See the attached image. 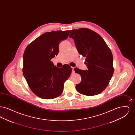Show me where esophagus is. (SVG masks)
Wrapping results in <instances>:
<instances>
[{"instance_id": "esophagus-1", "label": "esophagus", "mask_w": 135, "mask_h": 135, "mask_svg": "<svg viewBox=\"0 0 135 135\" xmlns=\"http://www.w3.org/2000/svg\"><path fill=\"white\" fill-rule=\"evenodd\" d=\"M72 73H74L75 72H74V67H72Z\"/></svg>"}]
</instances>
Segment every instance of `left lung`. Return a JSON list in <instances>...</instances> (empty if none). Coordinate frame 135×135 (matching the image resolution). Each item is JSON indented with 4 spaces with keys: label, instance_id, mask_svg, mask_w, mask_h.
Here are the masks:
<instances>
[{
    "label": "left lung",
    "instance_id": "1",
    "mask_svg": "<svg viewBox=\"0 0 135 135\" xmlns=\"http://www.w3.org/2000/svg\"><path fill=\"white\" fill-rule=\"evenodd\" d=\"M69 36L74 39L79 54L85 57L88 68L85 70L74 68L81 77L76 90L86 96L100 94L109 84L114 72L113 58L109 47L98 33L89 29L72 30Z\"/></svg>",
    "mask_w": 135,
    "mask_h": 135
}]
</instances>
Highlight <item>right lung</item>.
<instances>
[{
  "label": "right lung",
  "mask_w": 135,
  "mask_h": 135,
  "mask_svg": "<svg viewBox=\"0 0 135 135\" xmlns=\"http://www.w3.org/2000/svg\"><path fill=\"white\" fill-rule=\"evenodd\" d=\"M70 31L45 32L28 45L23 55V72L32 91L40 98L51 99L63 92L64 83L70 75L68 64L58 68L51 61L57 56L59 45Z\"/></svg>",
  "instance_id": "right-lung-1"
}]
</instances>
